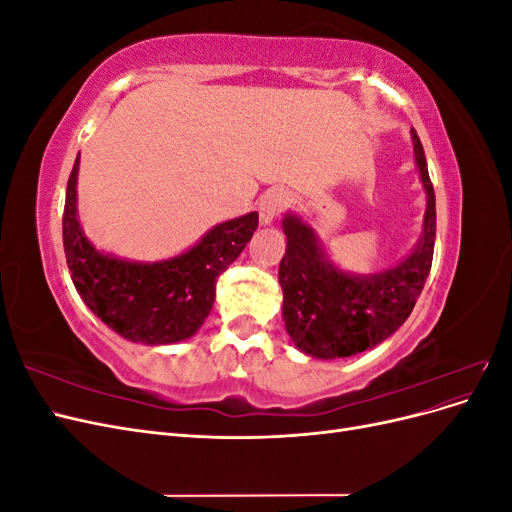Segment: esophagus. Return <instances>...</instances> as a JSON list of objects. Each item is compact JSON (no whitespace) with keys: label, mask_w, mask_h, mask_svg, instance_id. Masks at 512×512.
<instances>
[{"label":"esophagus","mask_w":512,"mask_h":512,"mask_svg":"<svg viewBox=\"0 0 512 512\" xmlns=\"http://www.w3.org/2000/svg\"><path fill=\"white\" fill-rule=\"evenodd\" d=\"M288 207V194L284 190H271L260 200V222L269 226L275 222L277 215H280Z\"/></svg>","instance_id":"esophagus-1"}]
</instances>
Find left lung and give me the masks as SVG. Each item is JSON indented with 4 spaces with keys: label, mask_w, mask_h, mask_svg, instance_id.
I'll list each match as a JSON object with an SVG mask.
<instances>
[{
    "label": "left lung",
    "mask_w": 512,
    "mask_h": 512,
    "mask_svg": "<svg viewBox=\"0 0 512 512\" xmlns=\"http://www.w3.org/2000/svg\"><path fill=\"white\" fill-rule=\"evenodd\" d=\"M414 160L427 194L423 235L414 250L382 273L352 275L324 256L316 230L299 215L282 222L286 254L280 262L282 316L290 339L316 359H342L391 337L414 309L431 269L436 243V194L416 130H410Z\"/></svg>",
    "instance_id": "1"
}]
</instances>
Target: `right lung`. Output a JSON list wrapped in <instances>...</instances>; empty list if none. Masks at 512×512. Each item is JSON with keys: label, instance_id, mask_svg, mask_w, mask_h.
<instances>
[{"label": "right lung", "instance_id": "right-lung-1", "mask_svg": "<svg viewBox=\"0 0 512 512\" xmlns=\"http://www.w3.org/2000/svg\"><path fill=\"white\" fill-rule=\"evenodd\" d=\"M76 175L79 158L66 190L64 250L85 305L130 342L164 346L192 337L211 312L220 273L237 260L258 228V213L213 226L175 258L132 262L102 254L85 237L76 218Z\"/></svg>", "mask_w": 512, "mask_h": 512}]
</instances>
